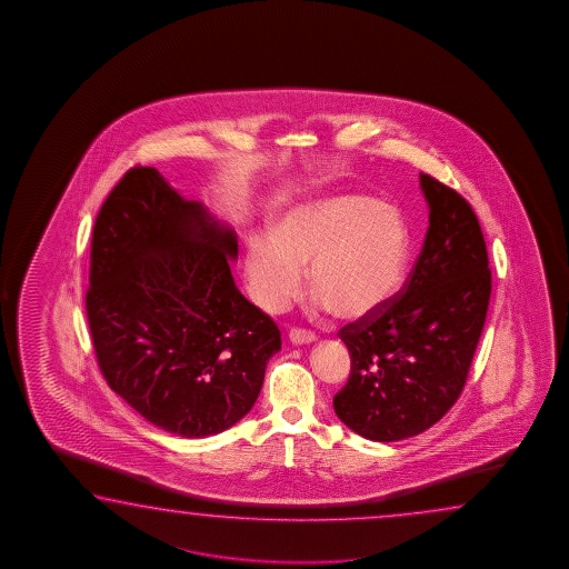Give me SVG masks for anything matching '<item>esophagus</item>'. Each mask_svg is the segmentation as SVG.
I'll use <instances>...</instances> for the list:
<instances>
[{
    "label": "esophagus",
    "mask_w": 569,
    "mask_h": 569,
    "mask_svg": "<svg viewBox=\"0 0 569 569\" xmlns=\"http://www.w3.org/2000/svg\"><path fill=\"white\" fill-rule=\"evenodd\" d=\"M290 342L292 345H310L317 340V335L310 332L307 328H290L289 332Z\"/></svg>",
    "instance_id": "1"
}]
</instances>
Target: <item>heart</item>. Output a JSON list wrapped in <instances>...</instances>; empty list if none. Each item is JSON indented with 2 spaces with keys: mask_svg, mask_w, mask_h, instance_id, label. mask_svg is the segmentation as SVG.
I'll list each match as a JSON object with an SVG mask.
<instances>
[{
  "mask_svg": "<svg viewBox=\"0 0 569 569\" xmlns=\"http://www.w3.org/2000/svg\"><path fill=\"white\" fill-rule=\"evenodd\" d=\"M410 234L402 214L367 194H337L290 209L274 237L247 247V284L267 312L282 310L309 264L318 307L360 320L385 309L405 282Z\"/></svg>",
  "mask_w": 569,
  "mask_h": 569,
  "instance_id": "b5f03b06",
  "label": "heart"
}]
</instances>
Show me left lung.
<instances>
[{
	"instance_id": "obj_1",
	"label": "left lung",
	"mask_w": 569,
	"mask_h": 569,
	"mask_svg": "<svg viewBox=\"0 0 569 569\" xmlns=\"http://www.w3.org/2000/svg\"><path fill=\"white\" fill-rule=\"evenodd\" d=\"M420 184L430 227L402 289L338 330L350 376L335 412L376 442L422 433L456 405L490 305L488 249L470 202L432 174L420 173Z\"/></svg>"
}]
</instances>
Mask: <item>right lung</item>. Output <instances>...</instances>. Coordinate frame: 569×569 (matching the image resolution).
Here are the masks:
<instances>
[{
  "label": "right lung",
  "mask_w": 569,
  "mask_h": 569,
  "mask_svg": "<svg viewBox=\"0 0 569 569\" xmlns=\"http://www.w3.org/2000/svg\"><path fill=\"white\" fill-rule=\"evenodd\" d=\"M234 232L136 164L93 224L87 322L97 365L127 405L183 438L237 425L257 402L277 322L232 280Z\"/></svg>",
  "instance_id": "right-lung-1"
}]
</instances>
